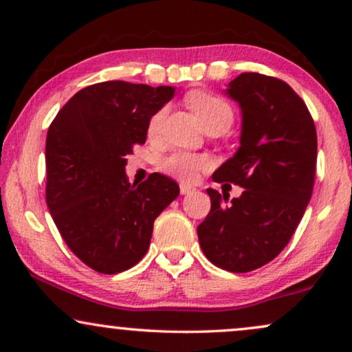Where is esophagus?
<instances>
[{
	"instance_id": "esophagus-1",
	"label": "esophagus",
	"mask_w": 352,
	"mask_h": 352,
	"mask_svg": "<svg viewBox=\"0 0 352 352\" xmlns=\"http://www.w3.org/2000/svg\"><path fill=\"white\" fill-rule=\"evenodd\" d=\"M192 190H195V188L190 186V184H186V183H182V184H180V192H182L183 195L190 194V192H192Z\"/></svg>"
}]
</instances>
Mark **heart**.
<instances>
[{"label": "heart", "instance_id": "obj_1", "mask_svg": "<svg viewBox=\"0 0 352 352\" xmlns=\"http://www.w3.org/2000/svg\"><path fill=\"white\" fill-rule=\"evenodd\" d=\"M186 100L204 127L212 126V124H222L225 127H230V124L233 122V109H231V105L225 99L216 96V94L208 91H194L189 94ZM164 116L166 109H160L151 118L147 126L148 135L153 136L160 132ZM162 168L166 174L189 182L194 180L200 170L208 168V160L205 157H200V155L178 152L166 158Z\"/></svg>", "mask_w": 352, "mask_h": 352}]
</instances>
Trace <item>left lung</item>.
<instances>
[{"mask_svg":"<svg viewBox=\"0 0 352 352\" xmlns=\"http://www.w3.org/2000/svg\"><path fill=\"white\" fill-rule=\"evenodd\" d=\"M225 94L241 107V146L212 174L243 188L241 197L206 189L211 211L197 226L200 247L220 269L245 273L275 259L312 197L317 132L302 99L276 77L242 73Z\"/></svg>","mask_w":352,"mask_h":352,"instance_id":"1","label":"left lung"}]
</instances>
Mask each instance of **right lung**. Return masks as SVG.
Masks as SVG:
<instances>
[{"label":"right lung","instance_id":"1","mask_svg":"<svg viewBox=\"0 0 352 352\" xmlns=\"http://www.w3.org/2000/svg\"><path fill=\"white\" fill-rule=\"evenodd\" d=\"M174 94V87L94 83L77 91L47 130V208L71 252L99 273L138 264L155 219L180 194L158 172L141 184L126 174V157L144 144L148 121Z\"/></svg>","mask_w":352,"mask_h":352}]
</instances>
